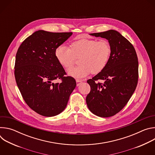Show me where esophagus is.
I'll use <instances>...</instances> for the list:
<instances>
[{"instance_id":"obj_1","label":"esophagus","mask_w":155,"mask_h":155,"mask_svg":"<svg viewBox=\"0 0 155 155\" xmlns=\"http://www.w3.org/2000/svg\"><path fill=\"white\" fill-rule=\"evenodd\" d=\"M82 81H83V80H79V79H77L76 80V82H77V86H79L81 83H82Z\"/></svg>"}]
</instances>
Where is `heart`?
Here are the masks:
<instances>
[{
  "instance_id": "obj_1",
  "label": "heart",
  "mask_w": 155,
  "mask_h": 155,
  "mask_svg": "<svg viewBox=\"0 0 155 155\" xmlns=\"http://www.w3.org/2000/svg\"><path fill=\"white\" fill-rule=\"evenodd\" d=\"M59 63L69 69L74 64L76 57H80L81 64L68 70V74L74 78H83L91 72L96 74L102 72L109 61L111 48L105 40L82 38L72 43L71 48L65 45L58 46L54 51Z\"/></svg>"
}]
</instances>
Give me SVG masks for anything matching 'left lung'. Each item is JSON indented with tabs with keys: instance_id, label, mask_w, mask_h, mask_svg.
Returning a JSON list of instances; mask_svg holds the SVG:
<instances>
[{
	"instance_id": "1",
	"label": "left lung",
	"mask_w": 155,
	"mask_h": 155,
	"mask_svg": "<svg viewBox=\"0 0 155 155\" xmlns=\"http://www.w3.org/2000/svg\"><path fill=\"white\" fill-rule=\"evenodd\" d=\"M106 38L111 54L105 69L87 81L91 91L86 98L88 108L100 117H112L126 105L136 88L139 63L133 45L115 30L90 34ZM98 79L104 84L96 83Z\"/></svg>"
}]
</instances>
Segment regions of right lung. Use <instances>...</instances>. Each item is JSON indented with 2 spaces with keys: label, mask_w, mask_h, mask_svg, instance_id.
<instances>
[{
  "label": "right lung",
  "mask_w": 155,
  "mask_h": 155,
  "mask_svg": "<svg viewBox=\"0 0 155 155\" xmlns=\"http://www.w3.org/2000/svg\"><path fill=\"white\" fill-rule=\"evenodd\" d=\"M72 35V32L39 30L26 38L17 51V86L28 105L42 116L50 117L61 113L76 86L74 78L65 76L54 53ZM58 79L61 80V83L53 82Z\"/></svg>",
  "instance_id": "1"
}]
</instances>
